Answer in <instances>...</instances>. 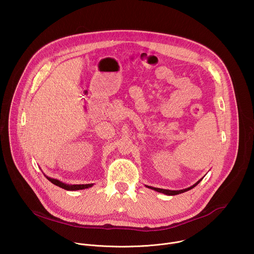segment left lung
<instances>
[{
  "label": "left lung",
  "instance_id": "obj_1",
  "mask_svg": "<svg viewBox=\"0 0 254 254\" xmlns=\"http://www.w3.org/2000/svg\"><path fill=\"white\" fill-rule=\"evenodd\" d=\"M201 180H202V179H201ZM201 180H199L198 182H197L196 184H194L193 186H191V187H189V188H187V189H184V190H179V191H171V190H166V189L154 188V187H150V186H147V187H148V188H151V189H153V190H155V191H157V192H160V193H164V194H166V195H170V196H173V195H178V194L184 193V192H186V191H189V190L193 189L195 186H197V185L200 183V181H201Z\"/></svg>",
  "mask_w": 254,
  "mask_h": 254
}]
</instances>
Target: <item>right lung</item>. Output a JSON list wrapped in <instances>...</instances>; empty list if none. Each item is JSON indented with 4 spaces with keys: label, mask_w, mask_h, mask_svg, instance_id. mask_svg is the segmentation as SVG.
I'll list each match as a JSON object with an SVG mask.
<instances>
[{
    "label": "right lung",
    "mask_w": 254,
    "mask_h": 254,
    "mask_svg": "<svg viewBox=\"0 0 254 254\" xmlns=\"http://www.w3.org/2000/svg\"><path fill=\"white\" fill-rule=\"evenodd\" d=\"M47 179L50 181V182L64 190H68V191H76V190H82V189H86V188H89L92 186V184H85V185H66L62 182H60V181L56 180V179H52V178H49L47 177Z\"/></svg>",
    "instance_id": "obj_1"
}]
</instances>
